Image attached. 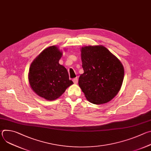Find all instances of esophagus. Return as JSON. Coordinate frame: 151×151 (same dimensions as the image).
<instances>
[{
  "label": "esophagus",
  "instance_id": "1",
  "mask_svg": "<svg viewBox=\"0 0 151 151\" xmlns=\"http://www.w3.org/2000/svg\"><path fill=\"white\" fill-rule=\"evenodd\" d=\"M73 82H74V83H78V78H75L74 79H73Z\"/></svg>",
  "mask_w": 151,
  "mask_h": 151
}]
</instances>
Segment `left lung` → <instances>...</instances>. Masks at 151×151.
Instances as JSON below:
<instances>
[{"mask_svg":"<svg viewBox=\"0 0 151 151\" xmlns=\"http://www.w3.org/2000/svg\"><path fill=\"white\" fill-rule=\"evenodd\" d=\"M83 73L79 86L90 103L104 104L119 93L124 69L120 60L103 45L85 46L81 49Z\"/></svg>","mask_w":151,"mask_h":151,"instance_id":"obj_1","label":"left lung"}]
</instances>
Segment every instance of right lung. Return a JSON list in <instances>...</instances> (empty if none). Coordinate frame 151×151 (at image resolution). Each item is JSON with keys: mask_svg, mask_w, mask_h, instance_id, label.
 I'll return each instance as SVG.
<instances>
[{"mask_svg": "<svg viewBox=\"0 0 151 151\" xmlns=\"http://www.w3.org/2000/svg\"><path fill=\"white\" fill-rule=\"evenodd\" d=\"M63 52L57 46L43 50L33 61L28 79L32 90L39 97L52 101L59 98L73 83L67 69L59 64Z\"/></svg>", "mask_w": 151, "mask_h": 151, "instance_id": "obj_1", "label": "right lung"}]
</instances>
